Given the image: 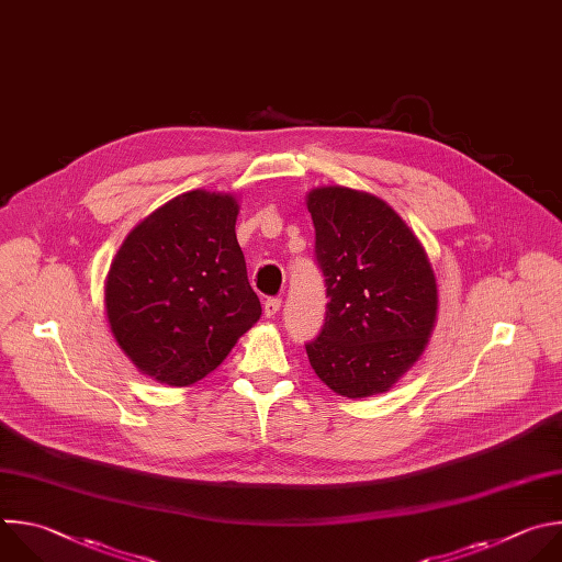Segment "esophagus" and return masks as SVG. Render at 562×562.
<instances>
[{
	"label": "esophagus",
	"mask_w": 562,
	"mask_h": 562,
	"mask_svg": "<svg viewBox=\"0 0 562 562\" xmlns=\"http://www.w3.org/2000/svg\"><path fill=\"white\" fill-rule=\"evenodd\" d=\"M279 310H281V299H277V296H272V299H268V301L263 303V312H266L268 318L277 316Z\"/></svg>",
	"instance_id": "obj_1"
}]
</instances>
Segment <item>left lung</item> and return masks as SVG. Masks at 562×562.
I'll list each match as a JSON object with an SVG mask.
<instances>
[{"label": "left lung", "instance_id": "obj_1", "mask_svg": "<svg viewBox=\"0 0 562 562\" xmlns=\"http://www.w3.org/2000/svg\"><path fill=\"white\" fill-rule=\"evenodd\" d=\"M325 318L305 344L336 394L387 392L420 357L436 321V279L407 223L379 196L329 186L307 194Z\"/></svg>", "mask_w": 562, "mask_h": 562}]
</instances>
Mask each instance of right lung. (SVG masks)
I'll use <instances>...</instances> for the list:
<instances>
[{"label":"right lung","mask_w":562,"mask_h":562,"mask_svg":"<svg viewBox=\"0 0 562 562\" xmlns=\"http://www.w3.org/2000/svg\"><path fill=\"white\" fill-rule=\"evenodd\" d=\"M231 194L175 196L126 237L105 281V314L126 357L181 387L228 357L261 316Z\"/></svg>","instance_id":"1"}]
</instances>
